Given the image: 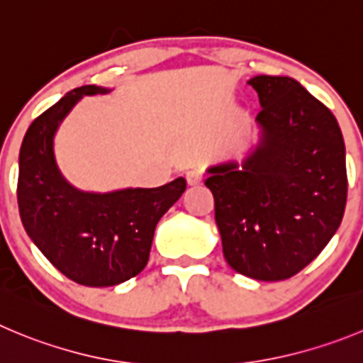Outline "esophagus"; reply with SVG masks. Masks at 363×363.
Masks as SVG:
<instances>
[{"label":"esophagus","instance_id":"34e87169","mask_svg":"<svg viewBox=\"0 0 363 363\" xmlns=\"http://www.w3.org/2000/svg\"><path fill=\"white\" fill-rule=\"evenodd\" d=\"M186 182H188L189 188H197V186L202 184V175L199 170H189L186 174Z\"/></svg>","mask_w":363,"mask_h":363}]
</instances>
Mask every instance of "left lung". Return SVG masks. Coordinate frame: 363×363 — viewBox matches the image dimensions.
I'll return each instance as SVG.
<instances>
[{
	"label": "left lung",
	"mask_w": 363,
	"mask_h": 363,
	"mask_svg": "<svg viewBox=\"0 0 363 363\" xmlns=\"http://www.w3.org/2000/svg\"><path fill=\"white\" fill-rule=\"evenodd\" d=\"M258 93V141L242 159L206 168L223 258L258 281L310 265L342 222L345 145L337 118L290 77L247 80Z\"/></svg>",
	"instance_id": "left-lung-1"
}]
</instances>
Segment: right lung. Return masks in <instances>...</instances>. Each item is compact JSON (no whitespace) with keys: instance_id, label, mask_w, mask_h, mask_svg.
<instances>
[{"instance_id":"1","label":"right lung","mask_w":363,"mask_h":363,"mask_svg":"<svg viewBox=\"0 0 363 363\" xmlns=\"http://www.w3.org/2000/svg\"><path fill=\"white\" fill-rule=\"evenodd\" d=\"M111 87L80 86L44 111L19 150L18 202L26 235L57 270L84 286H114L147 267L161 216L181 199L186 181L159 188L84 191L60 172L55 134L84 96Z\"/></svg>"}]
</instances>
